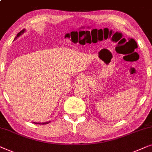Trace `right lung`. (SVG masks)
Wrapping results in <instances>:
<instances>
[{
  "label": "right lung",
  "instance_id": "obj_1",
  "mask_svg": "<svg viewBox=\"0 0 152 152\" xmlns=\"http://www.w3.org/2000/svg\"><path fill=\"white\" fill-rule=\"evenodd\" d=\"M24 32H25V29H23V30H22L21 31H20V32L18 33L17 35H16V37L15 39H16V38H17V37L20 36V35H21ZM50 121H48V122H43V123H39V122H34V124H46L50 123Z\"/></svg>",
  "mask_w": 152,
  "mask_h": 152
}]
</instances>
